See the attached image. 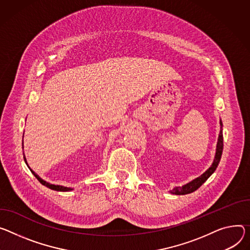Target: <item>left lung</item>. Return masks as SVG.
<instances>
[{
    "mask_svg": "<svg viewBox=\"0 0 250 250\" xmlns=\"http://www.w3.org/2000/svg\"><path fill=\"white\" fill-rule=\"evenodd\" d=\"M220 132L218 135V142H217V146H216V153H215V158L213 161L212 166L204 172L202 175H200L199 177L195 178L194 180L190 181L189 184L181 187V188H173L170 192L173 194H177V195H181V194H188V193H191L193 191H195L198 188H200L206 181L208 180V178L214 172V170L216 169L220 158H221V154H222V150H223V135H222V122L220 120Z\"/></svg>",
    "mask_w": 250,
    "mask_h": 250,
    "instance_id": "left-lung-1",
    "label": "left lung"
}]
</instances>
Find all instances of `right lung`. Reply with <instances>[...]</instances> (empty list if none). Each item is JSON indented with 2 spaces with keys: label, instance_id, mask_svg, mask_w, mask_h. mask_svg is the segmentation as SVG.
Listing matches in <instances>:
<instances>
[{
  "label": "right lung",
  "instance_id": "add662e5",
  "mask_svg": "<svg viewBox=\"0 0 250 250\" xmlns=\"http://www.w3.org/2000/svg\"><path fill=\"white\" fill-rule=\"evenodd\" d=\"M24 160H25V162H26V164H27V161H26V157H25V155H24ZM27 166H28V164H27ZM29 167V166H28ZM30 170L32 171V173L37 177V179L40 181V183L42 185V186H44V187H47V188H51V189H54V190H58V191H69V190H72V188H65V187H61V186H55V185H51V184H49V183H47V181H44V180H42L41 177H39V175L38 174H36L31 168H30Z\"/></svg>",
  "mask_w": 250,
  "mask_h": 250
}]
</instances>
